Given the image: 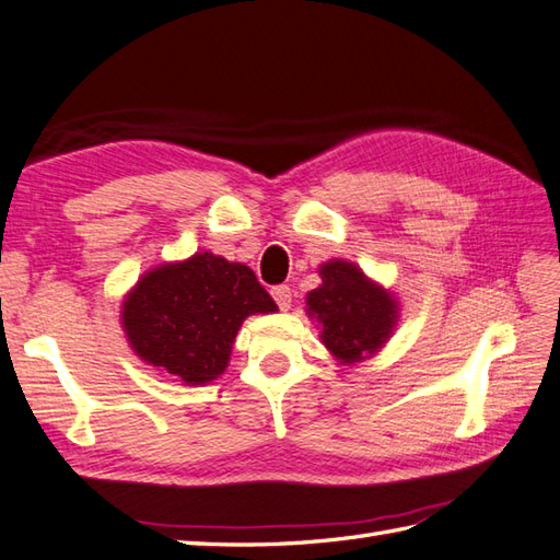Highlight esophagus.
Wrapping results in <instances>:
<instances>
[{
    "mask_svg": "<svg viewBox=\"0 0 560 560\" xmlns=\"http://www.w3.org/2000/svg\"><path fill=\"white\" fill-rule=\"evenodd\" d=\"M270 294H272V300L278 302V306H280L282 312L290 310V304H292V290L288 288V284H278V288L270 290Z\"/></svg>",
    "mask_w": 560,
    "mask_h": 560,
    "instance_id": "obj_1",
    "label": "esophagus"
}]
</instances>
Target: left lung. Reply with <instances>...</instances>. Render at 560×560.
Returning a JSON list of instances; mask_svg holds the SVG:
<instances>
[{
  "label": "left lung",
  "mask_w": 560,
  "mask_h": 560,
  "mask_svg": "<svg viewBox=\"0 0 560 560\" xmlns=\"http://www.w3.org/2000/svg\"><path fill=\"white\" fill-rule=\"evenodd\" d=\"M318 276L322 284L306 294V314L322 324V343L343 364L374 355L398 322L394 294L340 258L324 264Z\"/></svg>",
  "instance_id": "obj_1"
}]
</instances>
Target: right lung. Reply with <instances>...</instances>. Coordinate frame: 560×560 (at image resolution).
Wrapping results in <instances>:
<instances>
[{
  "label": "right lung",
  "mask_w": 560,
  "mask_h": 560,
  "mask_svg": "<svg viewBox=\"0 0 560 560\" xmlns=\"http://www.w3.org/2000/svg\"><path fill=\"white\" fill-rule=\"evenodd\" d=\"M272 312L278 304L254 270L202 250L144 272L120 318L137 358L198 386L226 370L244 318Z\"/></svg>",
  "instance_id": "add662e5"
}]
</instances>
